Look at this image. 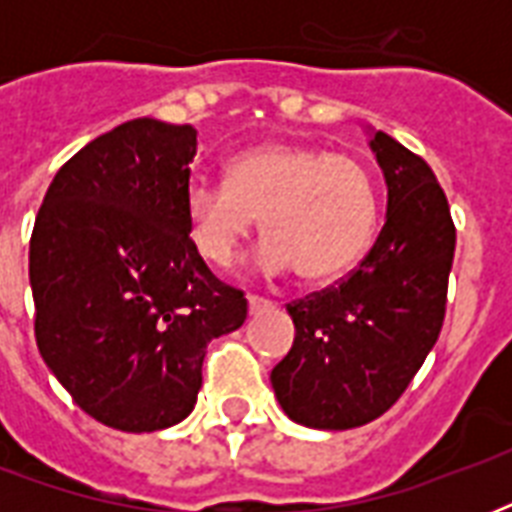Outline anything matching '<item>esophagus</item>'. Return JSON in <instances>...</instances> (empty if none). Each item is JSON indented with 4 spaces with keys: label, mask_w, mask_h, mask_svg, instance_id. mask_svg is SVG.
Returning <instances> with one entry per match:
<instances>
[{
    "label": "esophagus",
    "mask_w": 512,
    "mask_h": 512,
    "mask_svg": "<svg viewBox=\"0 0 512 512\" xmlns=\"http://www.w3.org/2000/svg\"><path fill=\"white\" fill-rule=\"evenodd\" d=\"M247 305H249V316H257V313H263V311H268V308H273L271 300H263V297H257V295H249Z\"/></svg>",
    "instance_id": "34e87169"
}]
</instances>
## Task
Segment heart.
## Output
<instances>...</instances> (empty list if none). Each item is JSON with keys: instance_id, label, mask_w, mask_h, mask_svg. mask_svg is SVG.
<instances>
[{"instance_id": "b5f03b06", "label": "heart", "mask_w": 512, "mask_h": 512, "mask_svg": "<svg viewBox=\"0 0 512 512\" xmlns=\"http://www.w3.org/2000/svg\"><path fill=\"white\" fill-rule=\"evenodd\" d=\"M265 241L257 268L279 276L337 279L361 260L377 223L372 175L353 156L319 146L265 143L233 156L225 183L196 180L185 193L193 247L217 268L236 263L255 231Z\"/></svg>"}]
</instances>
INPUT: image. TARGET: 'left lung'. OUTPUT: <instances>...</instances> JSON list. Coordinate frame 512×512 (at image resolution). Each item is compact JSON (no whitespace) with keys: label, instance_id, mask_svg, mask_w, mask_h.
Segmentation results:
<instances>
[{"label":"left lung","instance_id":"obj_1","mask_svg":"<svg viewBox=\"0 0 512 512\" xmlns=\"http://www.w3.org/2000/svg\"><path fill=\"white\" fill-rule=\"evenodd\" d=\"M388 185L380 236L348 279L287 305L295 342L271 385L289 420L348 430L385 414L436 345L454 260L452 212L425 159L369 130Z\"/></svg>","mask_w":512,"mask_h":512}]
</instances>
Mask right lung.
Listing matches in <instances>:
<instances>
[{
    "label": "right lung",
    "instance_id": "add662e5",
    "mask_svg": "<svg viewBox=\"0 0 512 512\" xmlns=\"http://www.w3.org/2000/svg\"><path fill=\"white\" fill-rule=\"evenodd\" d=\"M193 156L191 124H119L60 167L31 233L44 364L84 412L124 433L185 420L207 345L247 319L244 292L188 236Z\"/></svg>",
    "mask_w": 512,
    "mask_h": 512
}]
</instances>
